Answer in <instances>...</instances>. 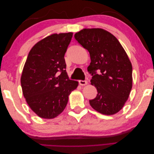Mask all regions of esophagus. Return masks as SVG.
I'll return each mask as SVG.
<instances>
[{
	"instance_id": "1",
	"label": "esophagus",
	"mask_w": 154,
	"mask_h": 154,
	"mask_svg": "<svg viewBox=\"0 0 154 154\" xmlns=\"http://www.w3.org/2000/svg\"><path fill=\"white\" fill-rule=\"evenodd\" d=\"M79 83H80V85H82V86H83V85H87V81H83V80H80L79 81Z\"/></svg>"
}]
</instances>
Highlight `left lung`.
I'll use <instances>...</instances> for the list:
<instances>
[{"mask_svg": "<svg viewBox=\"0 0 154 154\" xmlns=\"http://www.w3.org/2000/svg\"><path fill=\"white\" fill-rule=\"evenodd\" d=\"M74 38L90 54L88 71L91 85L97 89L91 106L98 112L113 115L122 109L132 87V66L122 44L112 34L101 28H84ZM101 73L97 74L96 69Z\"/></svg>", "mask_w": 154, "mask_h": 154, "instance_id": "left-lung-1", "label": "left lung"}]
</instances>
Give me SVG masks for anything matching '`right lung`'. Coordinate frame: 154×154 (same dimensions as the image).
<instances>
[{
    "instance_id": "right-lung-1",
    "label": "right lung",
    "mask_w": 154,
    "mask_h": 154,
    "mask_svg": "<svg viewBox=\"0 0 154 154\" xmlns=\"http://www.w3.org/2000/svg\"><path fill=\"white\" fill-rule=\"evenodd\" d=\"M72 35V32L49 35L35 44L27 56L20 78L22 93L40 118L57 117L78 86V82L69 79L64 59Z\"/></svg>"
}]
</instances>
